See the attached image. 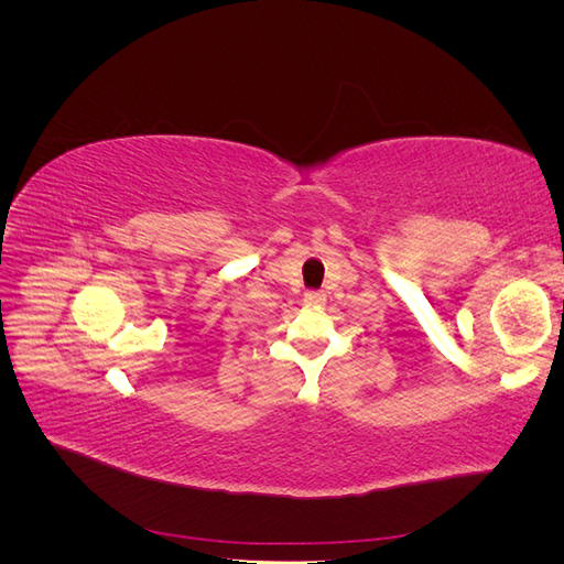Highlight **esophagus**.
I'll return each instance as SVG.
<instances>
[{
    "mask_svg": "<svg viewBox=\"0 0 564 564\" xmlns=\"http://www.w3.org/2000/svg\"><path fill=\"white\" fill-rule=\"evenodd\" d=\"M324 299H327V296H324L322 292H315V289H311V292L303 294V301L308 303V305H322Z\"/></svg>",
    "mask_w": 564,
    "mask_h": 564,
    "instance_id": "1",
    "label": "esophagus"
}]
</instances>
